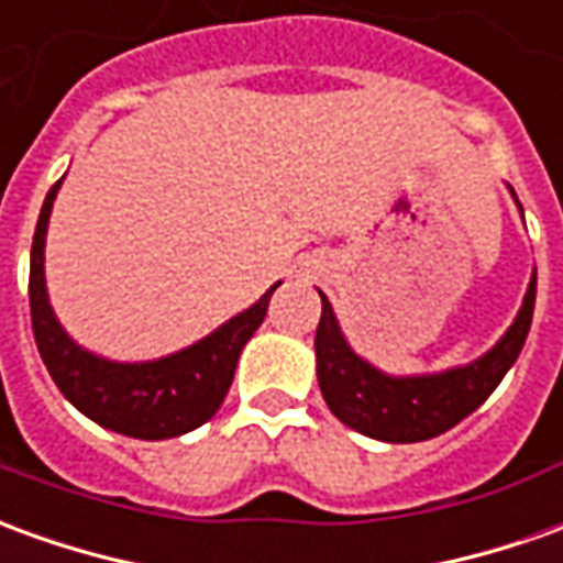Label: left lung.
<instances>
[{"label":"left lung","mask_w":563,"mask_h":563,"mask_svg":"<svg viewBox=\"0 0 563 563\" xmlns=\"http://www.w3.org/2000/svg\"><path fill=\"white\" fill-rule=\"evenodd\" d=\"M322 313L313 338L317 350V380L329 411L350 430L380 439V442H423L470 418L503 375L512 368L533 320L537 301V271L530 277L525 305L509 325V332L487 350L482 360L460 365L439 375L393 377L377 372L363 356H356L341 335L329 298L320 292Z\"/></svg>","instance_id":"left-lung-1"}]
</instances>
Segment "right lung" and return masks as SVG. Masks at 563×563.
<instances>
[{
    "label": "right lung",
    "instance_id": "1",
    "mask_svg": "<svg viewBox=\"0 0 563 563\" xmlns=\"http://www.w3.org/2000/svg\"><path fill=\"white\" fill-rule=\"evenodd\" d=\"M60 183L51 186L48 198L42 203L33 253H30V317H33L35 347L42 353V363L48 365L63 396L85 418L106 430L145 442L198 430L200 423H207L219 411L234 380L243 344L262 325L271 295L280 283H274L253 308L219 325L213 335L164 360L112 363L103 356H93L63 332L45 289V234H48V216Z\"/></svg>",
    "mask_w": 563,
    "mask_h": 563
}]
</instances>
